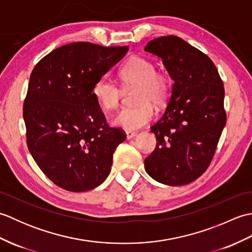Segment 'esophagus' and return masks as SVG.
Instances as JSON below:
<instances>
[{
    "label": "esophagus",
    "mask_w": 252,
    "mask_h": 252,
    "mask_svg": "<svg viewBox=\"0 0 252 252\" xmlns=\"http://www.w3.org/2000/svg\"><path fill=\"white\" fill-rule=\"evenodd\" d=\"M126 135L127 140H131V138L135 137L136 136V132H133V131H126Z\"/></svg>",
    "instance_id": "obj_1"
}]
</instances>
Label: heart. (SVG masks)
Returning <instances> with one entry per match:
<instances>
[{
  "label": "heart",
  "mask_w": 252,
  "mask_h": 252,
  "mask_svg": "<svg viewBox=\"0 0 252 252\" xmlns=\"http://www.w3.org/2000/svg\"><path fill=\"white\" fill-rule=\"evenodd\" d=\"M119 77L125 89L137 88L135 100L138 105L122 109L115 117L114 125L126 131H136L153 120L155 111L152 103L156 106L165 103L170 92L169 79L156 71L153 62L140 56L129 58L120 69ZM93 94L101 108L111 111L119 106L122 92L114 82L101 79L95 84Z\"/></svg>",
  "instance_id": "1"
}]
</instances>
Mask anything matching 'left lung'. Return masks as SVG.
Returning a JSON list of instances; mask_svg holds the SVG:
<instances>
[{
    "label": "left lung",
    "mask_w": 252,
    "mask_h": 252,
    "mask_svg": "<svg viewBox=\"0 0 252 252\" xmlns=\"http://www.w3.org/2000/svg\"><path fill=\"white\" fill-rule=\"evenodd\" d=\"M145 51L162 61L173 80L163 116L152 126L155 151L144 160L164 185L189 184L210 164L226 123L224 87L215 63L179 36L154 39Z\"/></svg>",
    "instance_id": "left-lung-1"
}]
</instances>
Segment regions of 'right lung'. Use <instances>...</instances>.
Wrapping results in <instances>:
<instances>
[{
	"mask_svg": "<svg viewBox=\"0 0 252 252\" xmlns=\"http://www.w3.org/2000/svg\"><path fill=\"white\" fill-rule=\"evenodd\" d=\"M126 52L127 46L71 43L52 51L31 72L24 103L27 145L63 189L91 190L110 173L126 134L107 125L93 89Z\"/></svg>",
	"mask_w": 252,
	"mask_h": 252,
	"instance_id": "obj_1",
	"label": "right lung"
}]
</instances>
